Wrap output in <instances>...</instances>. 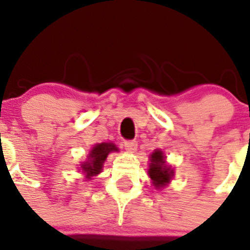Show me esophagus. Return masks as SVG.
Instances as JSON below:
<instances>
[{
    "label": "esophagus",
    "mask_w": 250,
    "mask_h": 250,
    "mask_svg": "<svg viewBox=\"0 0 250 250\" xmlns=\"http://www.w3.org/2000/svg\"><path fill=\"white\" fill-rule=\"evenodd\" d=\"M125 149L127 150V152L133 153L137 149V141H135V140L125 141Z\"/></svg>",
    "instance_id": "esophagus-1"
}]
</instances>
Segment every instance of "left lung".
Listing matches in <instances>:
<instances>
[{
    "mask_svg": "<svg viewBox=\"0 0 250 250\" xmlns=\"http://www.w3.org/2000/svg\"><path fill=\"white\" fill-rule=\"evenodd\" d=\"M149 176L153 180V184L157 188H162L171 180L172 170L165 162L164 153L156 150L150 156V165H149Z\"/></svg>",
    "mask_w": 250,
    "mask_h": 250,
    "instance_id": "1",
    "label": "left lung"
}]
</instances>
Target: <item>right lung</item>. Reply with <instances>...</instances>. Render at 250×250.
Segmentation results:
<instances>
[{"instance_id": "obj_1", "label": "right lung", "mask_w": 250, "mask_h": 250, "mask_svg": "<svg viewBox=\"0 0 250 250\" xmlns=\"http://www.w3.org/2000/svg\"><path fill=\"white\" fill-rule=\"evenodd\" d=\"M118 150L117 146L114 144H107V143H102V144L96 145L89 154V162H85L83 165L84 174H86L88 178L97 175L102 168V165L105 162L106 157L110 152Z\"/></svg>"}]
</instances>
